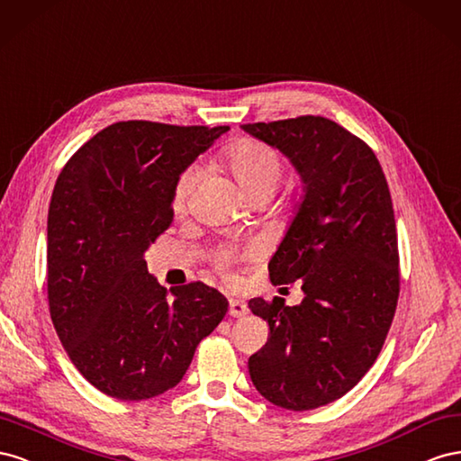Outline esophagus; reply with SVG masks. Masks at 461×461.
I'll use <instances>...</instances> for the list:
<instances>
[{
    "instance_id": "34e87169",
    "label": "esophagus",
    "mask_w": 461,
    "mask_h": 461,
    "mask_svg": "<svg viewBox=\"0 0 461 461\" xmlns=\"http://www.w3.org/2000/svg\"><path fill=\"white\" fill-rule=\"evenodd\" d=\"M247 312H249V307H247L245 301H241V299H230V314H231V317L240 319V317H245Z\"/></svg>"
}]
</instances>
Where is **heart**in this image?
I'll return each instance as SVG.
<instances>
[{"mask_svg":"<svg viewBox=\"0 0 461 461\" xmlns=\"http://www.w3.org/2000/svg\"><path fill=\"white\" fill-rule=\"evenodd\" d=\"M223 162H226L230 174L235 177L238 185L249 199H253V196H258V194L272 196V193L278 189L285 172L282 154L278 150H274L272 147H268V144L253 140V139H241L238 142L230 144L226 152H223ZM196 176H199L196 167L189 166L183 169L179 177L176 179L172 204L177 212H181V210L187 206L189 196L194 189ZM233 260H235L233 249L223 247L216 253L214 265L220 272H228Z\"/></svg>","mask_w":461,"mask_h":461,"instance_id":"b5f03b06","label":"heart"}]
</instances>
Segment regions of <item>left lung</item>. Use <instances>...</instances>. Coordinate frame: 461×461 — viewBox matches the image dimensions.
Masks as SVG:
<instances>
[{"label":"left lung","instance_id":"obj_1","mask_svg":"<svg viewBox=\"0 0 461 461\" xmlns=\"http://www.w3.org/2000/svg\"><path fill=\"white\" fill-rule=\"evenodd\" d=\"M284 152L305 199L268 265L274 285L303 280L305 299H251L268 341L249 357L270 403L309 411L348 393L376 361L400 295L392 196L369 144L321 115L241 125Z\"/></svg>","mask_w":461,"mask_h":461}]
</instances>
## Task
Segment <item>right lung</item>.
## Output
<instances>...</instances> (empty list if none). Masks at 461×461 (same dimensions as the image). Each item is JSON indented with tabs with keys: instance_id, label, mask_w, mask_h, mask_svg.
Masks as SVG:
<instances>
[{
	"instance_id": "obj_1",
	"label": "right lung",
	"mask_w": 461,
	"mask_h": 461,
	"mask_svg": "<svg viewBox=\"0 0 461 461\" xmlns=\"http://www.w3.org/2000/svg\"><path fill=\"white\" fill-rule=\"evenodd\" d=\"M230 127L144 120L102 129L63 166L48 212V305L63 349L106 396L174 388L228 299L203 282L169 289L144 251L172 226L179 174Z\"/></svg>"
}]
</instances>
